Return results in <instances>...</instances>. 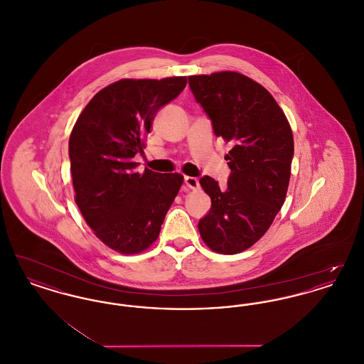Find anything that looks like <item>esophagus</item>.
I'll return each instance as SVG.
<instances>
[{"mask_svg": "<svg viewBox=\"0 0 364 364\" xmlns=\"http://www.w3.org/2000/svg\"><path fill=\"white\" fill-rule=\"evenodd\" d=\"M184 184H186L187 188H190V190H198V188H199V181H198L196 177L186 176V177H184Z\"/></svg>", "mask_w": 364, "mask_h": 364, "instance_id": "obj_1", "label": "esophagus"}]
</instances>
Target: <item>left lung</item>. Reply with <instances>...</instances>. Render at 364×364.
<instances>
[{"label": "left lung", "instance_id": "obj_1", "mask_svg": "<svg viewBox=\"0 0 364 364\" xmlns=\"http://www.w3.org/2000/svg\"><path fill=\"white\" fill-rule=\"evenodd\" d=\"M188 80L215 136L232 146L225 156L230 168L225 188L208 176L199 180L211 208L198 229L211 251L235 255L259 240L285 202L292 129L273 95L242 73L223 70Z\"/></svg>", "mask_w": 364, "mask_h": 364}]
</instances>
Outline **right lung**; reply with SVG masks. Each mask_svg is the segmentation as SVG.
<instances>
[{
	"mask_svg": "<svg viewBox=\"0 0 364 364\" xmlns=\"http://www.w3.org/2000/svg\"><path fill=\"white\" fill-rule=\"evenodd\" d=\"M187 76L122 79L98 91L70 138L75 202L87 225L109 248L132 255L159 236L183 174L135 171L156 112L174 100Z\"/></svg>",
	"mask_w": 364,
	"mask_h": 364,
	"instance_id": "1",
	"label": "right lung"
}]
</instances>
